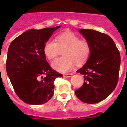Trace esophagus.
Masks as SVG:
<instances>
[{"label":"esophagus","mask_w":127,"mask_h":127,"mask_svg":"<svg viewBox=\"0 0 127 127\" xmlns=\"http://www.w3.org/2000/svg\"><path fill=\"white\" fill-rule=\"evenodd\" d=\"M72 75H73V74H64V76L65 77H70L72 76Z\"/></svg>","instance_id":"esophagus-1"}]
</instances>
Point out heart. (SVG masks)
Returning <instances> with one entry per match:
<instances>
[{
  "label": "heart",
  "instance_id": "1",
  "mask_svg": "<svg viewBox=\"0 0 127 127\" xmlns=\"http://www.w3.org/2000/svg\"><path fill=\"white\" fill-rule=\"evenodd\" d=\"M57 42L49 39L44 44V53L49 60H53L58 56L60 50L63 56L53 62L51 66L55 70L65 73L73 69L75 64L81 65L87 61L91 53L89 42L81 39L72 32H64L57 37Z\"/></svg>",
  "mask_w": 127,
  "mask_h": 127
}]
</instances>
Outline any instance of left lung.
<instances>
[{"label": "left lung", "instance_id": "1", "mask_svg": "<svg viewBox=\"0 0 127 127\" xmlns=\"http://www.w3.org/2000/svg\"><path fill=\"white\" fill-rule=\"evenodd\" d=\"M83 35L91 46L88 60L77 72L84 75L83 86L75 92L83 102L96 104L107 98L118 81L120 55L113 39L97 30L82 29Z\"/></svg>", "mask_w": 127, "mask_h": 127}]
</instances>
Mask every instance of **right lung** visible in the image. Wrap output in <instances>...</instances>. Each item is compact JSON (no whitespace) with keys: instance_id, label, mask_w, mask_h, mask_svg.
<instances>
[{"instance_id":"add662e5","label":"right lung","mask_w":127,"mask_h":127,"mask_svg":"<svg viewBox=\"0 0 127 127\" xmlns=\"http://www.w3.org/2000/svg\"><path fill=\"white\" fill-rule=\"evenodd\" d=\"M60 27L28 30L9 47L7 74L16 95L27 104L40 105L50 100L54 80L62 76L51 69L43 51L45 42Z\"/></svg>"}]
</instances>
